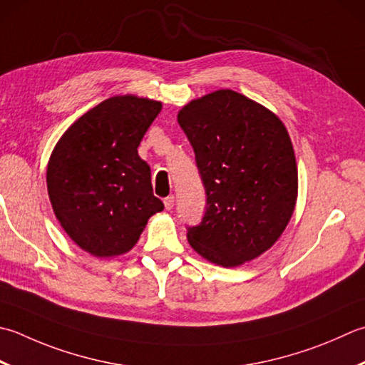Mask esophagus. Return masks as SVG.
I'll use <instances>...</instances> for the list:
<instances>
[{
    "label": "esophagus",
    "mask_w": 365,
    "mask_h": 365,
    "mask_svg": "<svg viewBox=\"0 0 365 365\" xmlns=\"http://www.w3.org/2000/svg\"><path fill=\"white\" fill-rule=\"evenodd\" d=\"M174 202H175V197H174V195H170V196H168L166 199H164V207H166V210H170L174 207Z\"/></svg>",
    "instance_id": "1"
}]
</instances>
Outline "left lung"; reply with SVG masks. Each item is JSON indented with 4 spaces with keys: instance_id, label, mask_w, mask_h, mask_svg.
I'll use <instances>...</instances> for the list:
<instances>
[{
    "instance_id": "left-lung-1",
    "label": "left lung",
    "mask_w": 365,
    "mask_h": 365,
    "mask_svg": "<svg viewBox=\"0 0 365 365\" xmlns=\"http://www.w3.org/2000/svg\"><path fill=\"white\" fill-rule=\"evenodd\" d=\"M207 195L188 227L197 255L221 267L258 258L287 230L297 201V164L287 126L237 91L217 90L178 110Z\"/></svg>"
}]
</instances>
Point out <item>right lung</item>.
Segmentation results:
<instances>
[{
  "label": "right lung",
  "instance_id": "add662e5",
  "mask_svg": "<svg viewBox=\"0 0 365 365\" xmlns=\"http://www.w3.org/2000/svg\"><path fill=\"white\" fill-rule=\"evenodd\" d=\"M161 109L148 98L112 96L77 118L50 155L47 191L55 217L96 258L130 252L148 218L164 209L138 153Z\"/></svg>",
  "mask_w": 365,
  "mask_h": 365
}]
</instances>
